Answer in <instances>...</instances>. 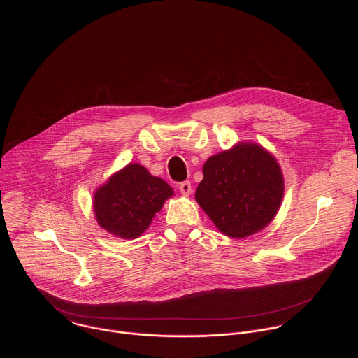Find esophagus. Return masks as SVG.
Instances as JSON below:
<instances>
[{
    "mask_svg": "<svg viewBox=\"0 0 358 358\" xmlns=\"http://www.w3.org/2000/svg\"><path fill=\"white\" fill-rule=\"evenodd\" d=\"M180 191L182 195H189L192 192V188H191V182L189 181H182L180 185H178Z\"/></svg>",
    "mask_w": 358,
    "mask_h": 358,
    "instance_id": "34e87169",
    "label": "esophagus"
}]
</instances>
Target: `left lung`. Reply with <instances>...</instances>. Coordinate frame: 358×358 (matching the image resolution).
I'll list each match as a JSON object with an SVG mask.
<instances>
[{
    "instance_id": "8db88e82",
    "label": "left lung",
    "mask_w": 358,
    "mask_h": 358,
    "mask_svg": "<svg viewBox=\"0 0 358 358\" xmlns=\"http://www.w3.org/2000/svg\"><path fill=\"white\" fill-rule=\"evenodd\" d=\"M195 201L227 236L242 239L266 228L285 194L282 169L271 151L252 141L211 156Z\"/></svg>"
}]
</instances>
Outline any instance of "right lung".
<instances>
[{
    "mask_svg": "<svg viewBox=\"0 0 358 358\" xmlns=\"http://www.w3.org/2000/svg\"><path fill=\"white\" fill-rule=\"evenodd\" d=\"M174 189L144 166L129 163L93 194V213L100 228L122 239H136L150 227Z\"/></svg>",
    "mask_w": 358,
    "mask_h": 358,
    "instance_id": "obj_1",
    "label": "right lung"
}]
</instances>
